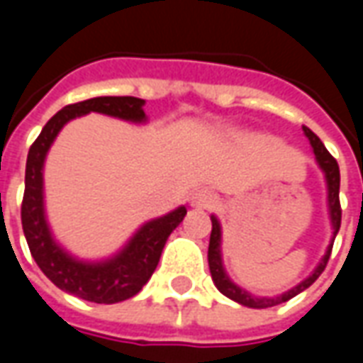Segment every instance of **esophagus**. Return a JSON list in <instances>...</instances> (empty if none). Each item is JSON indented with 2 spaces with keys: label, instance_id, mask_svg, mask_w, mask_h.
<instances>
[{
  "label": "esophagus",
  "instance_id": "esophagus-1",
  "mask_svg": "<svg viewBox=\"0 0 363 363\" xmlns=\"http://www.w3.org/2000/svg\"><path fill=\"white\" fill-rule=\"evenodd\" d=\"M218 202V196L213 194L212 190H196L192 196H190V204L200 210H210Z\"/></svg>",
  "mask_w": 363,
  "mask_h": 363
}]
</instances>
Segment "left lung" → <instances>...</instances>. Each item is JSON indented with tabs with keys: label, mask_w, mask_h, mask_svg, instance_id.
<instances>
[{
	"label": "left lung",
	"mask_w": 363,
	"mask_h": 363,
	"mask_svg": "<svg viewBox=\"0 0 363 363\" xmlns=\"http://www.w3.org/2000/svg\"><path fill=\"white\" fill-rule=\"evenodd\" d=\"M303 132L307 135V140L311 143L313 153L317 157V163L325 173V181H327V190H328V213H330V223H333V243H335V237L340 229V218H342V210H340V200H338V190H340V171H338V163L336 159L327 151V147L323 145L317 134H313L311 130L303 126ZM333 243L328 245L325 257L319 262V267L313 270L309 278H305L303 281H299L296 288H291L286 294L276 297H257L245 291L243 288H239L237 284L229 280V276L223 270V262H221V228L220 221L216 216H212V233H210V247H208V264H210V272H212V280L216 284V288L220 289L223 296H228L229 299H233L237 303L245 305V307H252V309H264V307H274V305L284 303L291 297H296L297 294H301L303 289L311 286L313 281L317 280L320 272L327 267L328 259H330V251H333Z\"/></svg>",
	"instance_id": "obj_1"
}]
</instances>
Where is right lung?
Returning <instances> with one entry per match:
<instances>
[{"instance_id":"add662e5","label":"right lung","mask_w":363,"mask_h":363,"mask_svg":"<svg viewBox=\"0 0 363 363\" xmlns=\"http://www.w3.org/2000/svg\"><path fill=\"white\" fill-rule=\"evenodd\" d=\"M143 104L145 101L138 96H95L82 103L67 104L46 122L40 135L28 150L21 221L30 255L52 284L93 303H118L134 297L147 284L157 268L167 239L184 220L186 208L181 206L163 218L143 223L126 247L111 259L101 262L77 260L54 241L46 221L43 192L44 159L58 132L69 120L89 112H101L128 122H145Z\"/></svg>"}]
</instances>
